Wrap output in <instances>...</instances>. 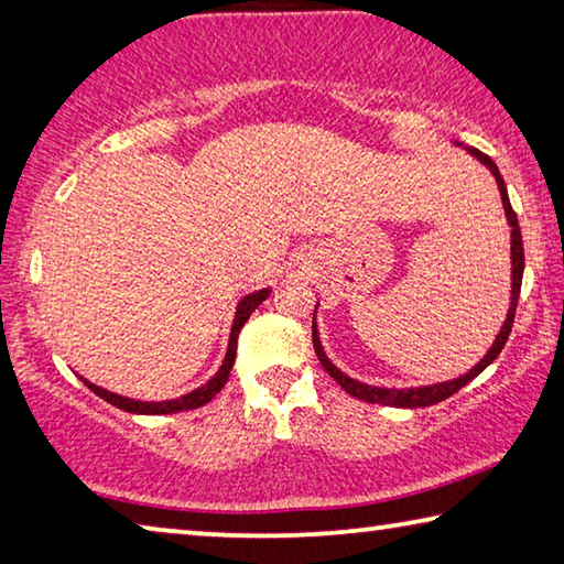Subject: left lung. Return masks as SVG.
<instances>
[{"mask_svg": "<svg viewBox=\"0 0 564 564\" xmlns=\"http://www.w3.org/2000/svg\"><path fill=\"white\" fill-rule=\"evenodd\" d=\"M475 159H480L485 166L492 171L495 181H498V188H500V196H502V206H505V214H508V221L512 228V299H510V311H508V318L502 323V330L498 333V338H495L492 348L488 350V356H485L477 366L470 370V373H465L455 380H447V383H437V386H423V388H408V390H395V388H376V386H366V383H358V380H352L348 376H343L340 370L333 366V362L326 358V352L321 348V340H318V333H316V323H313V348H316V356L321 360V366L326 368V373L336 380V383L346 390L348 395L358 398V400H366V403H380V405H393V408H425V405H435L441 403V400L451 398L453 393H457L463 386L470 383L473 378H477L482 373L485 368L490 366V362L500 356V350L505 348V343H508V336L512 330V323H514V311H518V299H520V285H522V271H524V248H522V234H520V224H518V214L512 212L510 206V196H508V188H505V181L500 176L498 166H495V161L482 154V151L477 149H467Z\"/></svg>", "mask_w": 564, "mask_h": 564, "instance_id": "8db88e82", "label": "left lung"}]
</instances>
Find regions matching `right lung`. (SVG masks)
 Masks as SVG:
<instances>
[{
  "instance_id": "obj_1",
  "label": "right lung",
  "mask_w": 564,
  "mask_h": 564,
  "mask_svg": "<svg viewBox=\"0 0 564 564\" xmlns=\"http://www.w3.org/2000/svg\"><path fill=\"white\" fill-rule=\"evenodd\" d=\"M269 289L263 291H256L251 295H246V299L238 303L236 308V318H234V328H231V338H228V350H226V358H224V366L218 368V373L208 380L206 386H202L198 390H191L188 395H181L176 400H161V403H144V400H129V398H121L117 393H109V390H104L99 386L89 383V380H84V383L89 386L91 393H97L99 398L107 400V403L117 405L121 410H127V413H139V415H166V413H181V410H194V408H202L206 405L208 400H212L218 390L226 386L228 373H231L234 368V360H236V343H238V333H241L243 323L248 321V316L259 308V305L269 299Z\"/></svg>"
}]
</instances>
